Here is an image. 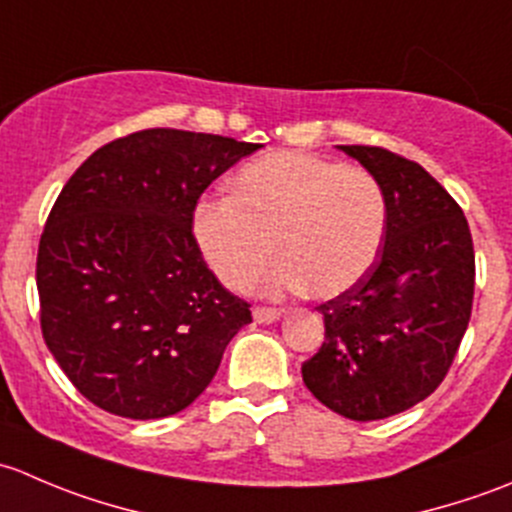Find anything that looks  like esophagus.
Returning <instances> with one entry per match:
<instances>
[{"mask_svg": "<svg viewBox=\"0 0 512 512\" xmlns=\"http://www.w3.org/2000/svg\"><path fill=\"white\" fill-rule=\"evenodd\" d=\"M252 317H255V322H260V324H272L282 317V312L275 307H255Z\"/></svg>", "mask_w": 512, "mask_h": 512, "instance_id": "esophagus-1", "label": "esophagus"}]
</instances>
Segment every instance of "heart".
Listing matches in <instances>:
<instances>
[{"instance_id": "1", "label": "heart", "mask_w": 512, "mask_h": 512, "mask_svg": "<svg viewBox=\"0 0 512 512\" xmlns=\"http://www.w3.org/2000/svg\"><path fill=\"white\" fill-rule=\"evenodd\" d=\"M386 223L389 203L374 173L307 153L252 160L232 195L203 198L193 210L195 242L227 287L250 285L277 245L282 260L265 292L309 285L314 297H337L374 267Z\"/></svg>"}]
</instances>
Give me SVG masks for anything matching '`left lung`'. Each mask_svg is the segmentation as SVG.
I'll return each mask as SVG.
<instances>
[{"label": "left lung", "instance_id": "8db88e82", "mask_svg": "<svg viewBox=\"0 0 512 512\" xmlns=\"http://www.w3.org/2000/svg\"><path fill=\"white\" fill-rule=\"evenodd\" d=\"M384 185V245L374 267L319 304L324 342L302 364L314 399L352 421L411 409L446 379L466 334L476 252L461 205L414 160L339 146Z\"/></svg>", "mask_w": 512, "mask_h": 512}]
</instances>
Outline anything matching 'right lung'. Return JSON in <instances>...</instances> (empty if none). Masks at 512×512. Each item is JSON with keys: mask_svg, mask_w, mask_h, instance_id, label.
<instances>
[{"mask_svg": "<svg viewBox=\"0 0 512 512\" xmlns=\"http://www.w3.org/2000/svg\"><path fill=\"white\" fill-rule=\"evenodd\" d=\"M260 143L146 128L79 165L36 255L41 334L98 409L165 418L193 404L252 322L193 235L200 195Z\"/></svg>", "mask_w": 512, "mask_h": 512, "instance_id": "obj_1", "label": "right lung"}]
</instances>
